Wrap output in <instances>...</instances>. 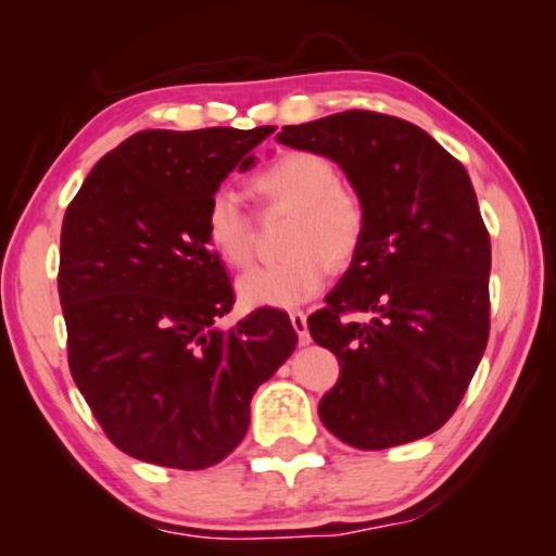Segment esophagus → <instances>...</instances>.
Here are the masks:
<instances>
[{"mask_svg": "<svg viewBox=\"0 0 556 556\" xmlns=\"http://www.w3.org/2000/svg\"><path fill=\"white\" fill-rule=\"evenodd\" d=\"M291 324H293L295 333H299V341H301V344H308V341H311V333H308L306 314H303V311H291Z\"/></svg>", "mask_w": 556, "mask_h": 556, "instance_id": "34e87169", "label": "esophagus"}]
</instances>
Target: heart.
<instances>
[{
  "label": "heart",
  "mask_w": 556,
  "mask_h": 556,
  "mask_svg": "<svg viewBox=\"0 0 556 556\" xmlns=\"http://www.w3.org/2000/svg\"><path fill=\"white\" fill-rule=\"evenodd\" d=\"M268 210L291 212L286 257L238 280L248 306L293 308L321 291L331 263L349 265L367 238L369 212L356 189L341 185L339 169L314 151L278 156L253 179ZM202 238L227 268H248L255 255V223L232 187L212 189L202 210Z\"/></svg>",
  "instance_id": "b5f03b06"
}]
</instances>
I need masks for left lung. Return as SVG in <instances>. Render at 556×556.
<instances>
[{
  "mask_svg": "<svg viewBox=\"0 0 556 556\" xmlns=\"http://www.w3.org/2000/svg\"><path fill=\"white\" fill-rule=\"evenodd\" d=\"M278 141L333 159L369 212L359 255L308 316L341 367L318 417L359 451L430 435L460 405L491 329V238L466 166L377 111L283 126Z\"/></svg>",
  "mask_w": 556,
  "mask_h": 556,
  "instance_id": "obj_1",
  "label": "left lung"
}]
</instances>
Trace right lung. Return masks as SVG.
<instances>
[{"label": "right lung", "mask_w": 556, "mask_h": 556, "mask_svg": "<svg viewBox=\"0 0 556 556\" xmlns=\"http://www.w3.org/2000/svg\"><path fill=\"white\" fill-rule=\"evenodd\" d=\"M276 126L149 128L121 141L67 204L58 293L67 364L118 451L164 468L227 458L250 400L295 349L291 318L255 308L230 329V278L202 238V210Z\"/></svg>", "instance_id": "right-lung-1"}]
</instances>
